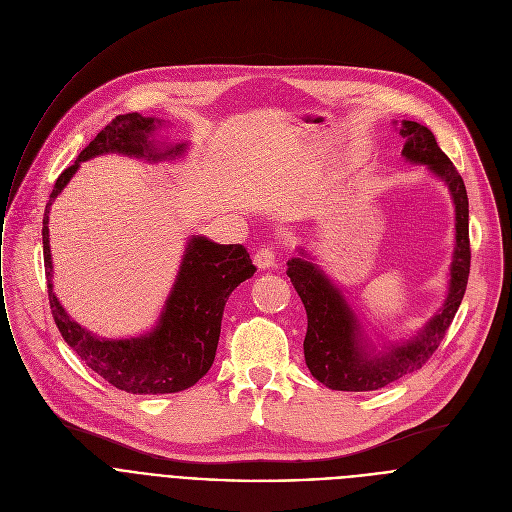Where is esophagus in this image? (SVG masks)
<instances>
[{
    "label": "esophagus",
    "instance_id": "esophagus-1",
    "mask_svg": "<svg viewBox=\"0 0 512 512\" xmlns=\"http://www.w3.org/2000/svg\"><path fill=\"white\" fill-rule=\"evenodd\" d=\"M253 263L257 265V269H269L275 267V253L271 249H259L253 257Z\"/></svg>",
    "mask_w": 512,
    "mask_h": 512
}]
</instances>
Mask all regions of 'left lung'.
<instances>
[{
	"instance_id": "8db88e82",
	"label": "left lung",
	"mask_w": 512,
	"mask_h": 512,
	"mask_svg": "<svg viewBox=\"0 0 512 512\" xmlns=\"http://www.w3.org/2000/svg\"><path fill=\"white\" fill-rule=\"evenodd\" d=\"M393 123L405 139L401 156L411 164L425 166L431 176L442 180L454 202L456 237L448 291L442 308L413 336L375 342L348 304L342 287L316 263L306 247H298L300 255L287 261V277L308 314L304 356L312 377L334 391H377L419 371L446 336L470 275L468 194L462 176L425 125L407 119Z\"/></svg>"
}]
</instances>
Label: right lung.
Here are the masks:
<instances>
[{
  "label": "right lung",
  "mask_w": 512,
  "mask_h": 512,
  "mask_svg": "<svg viewBox=\"0 0 512 512\" xmlns=\"http://www.w3.org/2000/svg\"><path fill=\"white\" fill-rule=\"evenodd\" d=\"M158 117L127 113L115 117L66 168L50 194L42 218V247L48 300L64 342L113 387L133 395L178 393L198 383L212 367L225 304L233 289L257 271L243 245H218L202 235L186 243L180 269L156 326L131 338H103L72 320L54 294L48 221L50 208L81 168L105 154H121L150 164L182 158L188 143L156 139Z\"/></svg>",
  "instance_id": "1"
}]
</instances>
